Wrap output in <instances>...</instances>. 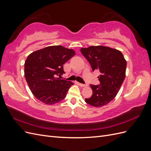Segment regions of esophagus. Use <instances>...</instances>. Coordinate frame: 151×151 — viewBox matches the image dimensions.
<instances>
[{"instance_id": "1", "label": "esophagus", "mask_w": 151, "mask_h": 151, "mask_svg": "<svg viewBox=\"0 0 151 151\" xmlns=\"http://www.w3.org/2000/svg\"><path fill=\"white\" fill-rule=\"evenodd\" d=\"M77 84H78L79 86H80L81 87H85V86H86V84H81V83H77Z\"/></svg>"}]
</instances>
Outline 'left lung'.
Here are the masks:
<instances>
[{
    "instance_id": "8db88e82",
    "label": "left lung",
    "mask_w": 151,
    "mask_h": 151,
    "mask_svg": "<svg viewBox=\"0 0 151 151\" xmlns=\"http://www.w3.org/2000/svg\"><path fill=\"white\" fill-rule=\"evenodd\" d=\"M93 71L101 73L98 78L100 85L90 86L93 94L85 101L94 107L104 106L115 98L125 77L127 62L122 53L116 49L104 46L81 48Z\"/></svg>"
}]
</instances>
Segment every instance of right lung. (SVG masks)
I'll return each instance as SVG.
<instances>
[{
	"label": "right lung",
	"mask_w": 151,
	"mask_h": 151,
	"mask_svg": "<svg viewBox=\"0 0 151 151\" xmlns=\"http://www.w3.org/2000/svg\"><path fill=\"white\" fill-rule=\"evenodd\" d=\"M74 50L61 45L50 46L29 54L24 63V76L31 93L47 104L61 101L74 83L60 79L63 65L75 55Z\"/></svg>",
	"instance_id": "add662e5"
}]
</instances>
